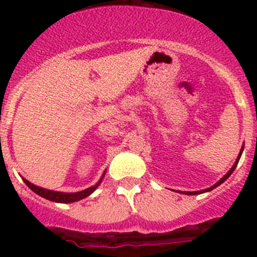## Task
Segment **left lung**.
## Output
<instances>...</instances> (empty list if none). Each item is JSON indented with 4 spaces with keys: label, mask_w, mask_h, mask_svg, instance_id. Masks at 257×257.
Instances as JSON below:
<instances>
[{
    "label": "left lung",
    "mask_w": 257,
    "mask_h": 257,
    "mask_svg": "<svg viewBox=\"0 0 257 257\" xmlns=\"http://www.w3.org/2000/svg\"><path fill=\"white\" fill-rule=\"evenodd\" d=\"M242 152H243V147H242V149H240V152H239V156H238L237 161H235V163H234V165H233V167H231V169L229 170V171H228V174H225V175H224V178H221V179H220V180L217 181L216 184H213L212 187H211V188H207V189H205V190H199V192H184V194H189V196H193V194H201V193L210 192V190H212V189H215V188H216V187H219L220 184H222V183H224V181H225L226 179H228L229 176H230V175L233 174V171H234V169H235V167H237L238 162H239V158H240V156H242Z\"/></svg>",
    "instance_id": "left-lung-1"
}]
</instances>
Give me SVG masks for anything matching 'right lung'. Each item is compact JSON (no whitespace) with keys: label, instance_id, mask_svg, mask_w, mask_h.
<instances>
[{"label":"right lung","instance_id":"right-lung-1","mask_svg":"<svg viewBox=\"0 0 257 257\" xmlns=\"http://www.w3.org/2000/svg\"><path fill=\"white\" fill-rule=\"evenodd\" d=\"M104 174H105V172H104ZM103 178H104V175H103ZM103 178H101L100 181H99L96 185H94V187H90V188H87V189L82 190V192H77V193L54 192V190L44 189V188L37 187V185H35V184L29 183V181L26 180V179H23V180H24V183H26L27 185H28V187L36 193V194H38V196H41V197H44V198L49 199V201L59 202V203H72V202H77V201H79V199H83V198H86V197L90 196V194H91V193L96 189L97 185L101 183Z\"/></svg>","mask_w":257,"mask_h":257}]
</instances>
